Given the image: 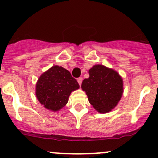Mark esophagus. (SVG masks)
<instances>
[{"label":"esophagus","instance_id":"34e87169","mask_svg":"<svg viewBox=\"0 0 158 158\" xmlns=\"http://www.w3.org/2000/svg\"><path fill=\"white\" fill-rule=\"evenodd\" d=\"M77 82H78V83L79 84V85H81V84H82V78H81V77L78 78Z\"/></svg>","mask_w":158,"mask_h":158}]
</instances>
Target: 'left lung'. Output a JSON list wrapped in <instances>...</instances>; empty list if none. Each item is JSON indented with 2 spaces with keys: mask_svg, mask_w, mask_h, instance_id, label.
Masks as SVG:
<instances>
[{
  "mask_svg": "<svg viewBox=\"0 0 158 158\" xmlns=\"http://www.w3.org/2000/svg\"><path fill=\"white\" fill-rule=\"evenodd\" d=\"M89 77L82 82V89L89 103L99 113H107L117 106L123 94V79L117 71L98 64L89 70Z\"/></svg>",
  "mask_w": 158,
  "mask_h": 158,
  "instance_id": "1",
  "label": "left lung"
}]
</instances>
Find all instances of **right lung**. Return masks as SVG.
Here are the masks:
<instances>
[{"label": "right lung", "mask_w": 158, "mask_h": 158, "mask_svg": "<svg viewBox=\"0 0 158 158\" xmlns=\"http://www.w3.org/2000/svg\"><path fill=\"white\" fill-rule=\"evenodd\" d=\"M79 89L77 81L62 66H52L39 77L36 84V96L44 108L52 111L63 109L72 92Z\"/></svg>", "instance_id": "obj_1"}]
</instances>
